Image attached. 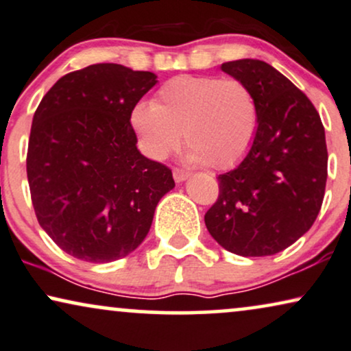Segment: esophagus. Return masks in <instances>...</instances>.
<instances>
[{
    "instance_id": "esophagus-1",
    "label": "esophagus",
    "mask_w": 351,
    "mask_h": 351,
    "mask_svg": "<svg viewBox=\"0 0 351 351\" xmlns=\"http://www.w3.org/2000/svg\"><path fill=\"white\" fill-rule=\"evenodd\" d=\"M191 173L188 170H183V168H173V178H175L176 183H181V181H184Z\"/></svg>"
}]
</instances>
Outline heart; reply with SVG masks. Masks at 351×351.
I'll return each mask as SVG.
<instances>
[{"mask_svg":"<svg viewBox=\"0 0 351 351\" xmlns=\"http://www.w3.org/2000/svg\"><path fill=\"white\" fill-rule=\"evenodd\" d=\"M130 120L151 158L170 156L183 133L191 160L223 170L250 149L258 107L250 88L237 78L180 75L158 88L152 104L134 106Z\"/></svg>","mask_w":351,"mask_h":351,"instance_id":"obj_1","label":"heart"}]
</instances>
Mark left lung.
Masks as SVG:
<instances>
[{
    "label": "left lung",
    "mask_w": 351,
    "mask_h": 351,
    "mask_svg": "<svg viewBox=\"0 0 351 351\" xmlns=\"http://www.w3.org/2000/svg\"><path fill=\"white\" fill-rule=\"evenodd\" d=\"M221 69L254 93L258 127L244 160L218 176L219 194L205 226L232 254L274 255L305 234L321 210L328 180L324 127L305 93L269 64L241 59Z\"/></svg>",
    "instance_id": "obj_1"
}]
</instances>
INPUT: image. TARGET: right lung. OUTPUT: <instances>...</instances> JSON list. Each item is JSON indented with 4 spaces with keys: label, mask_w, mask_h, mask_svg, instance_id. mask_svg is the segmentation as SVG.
<instances>
[{
    "label": "right lung",
    "mask_w": 351,
    "mask_h": 351,
    "mask_svg": "<svg viewBox=\"0 0 351 351\" xmlns=\"http://www.w3.org/2000/svg\"><path fill=\"white\" fill-rule=\"evenodd\" d=\"M156 78L93 64L59 78L36 107L27 151L32 204L46 234L75 258L127 256L175 188L170 168L138 151L130 121Z\"/></svg>",
    "instance_id": "1"
}]
</instances>
